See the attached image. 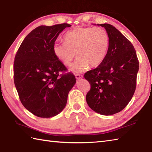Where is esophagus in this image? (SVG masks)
<instances>
[{"label":"esophagus","mask_w":152,"mask_h":152,"mask_svg":"<svg viewBox=\"0 0 152 152\" xmlns=\"http://www.w3.org/2000/svg\"><path fill=\"white\" fill-rule=\"evenodd\" d=\"M75 77L77 80H79V79H81L83 78V76L82 74H75Z\"/></svg>","instance_id":"34e87169"}]
</instances>
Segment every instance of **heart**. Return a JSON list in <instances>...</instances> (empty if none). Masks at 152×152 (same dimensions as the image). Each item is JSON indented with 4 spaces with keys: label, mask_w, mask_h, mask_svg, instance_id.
Masks as SVG:
<instances>
[{
    "label": "heart",
    "mask_w": 152,
    "mask_h": 152,
    "mask_svg": "<svg viewBox=\"0 0 152 152\" xmlns=\"http://www.w3.org/2000/svg\"><path fill=\"white\" fill-rule=\"evenodd\" d=\"M64 42H56L55 56L64 65L70 66L76 54L78 56L70 70L83 72L91 65L95 67L104 60L109 48L108 32L102 27H76L64 35Z\"/></svg>",
    "instance_id": "1"
}]
</instances>
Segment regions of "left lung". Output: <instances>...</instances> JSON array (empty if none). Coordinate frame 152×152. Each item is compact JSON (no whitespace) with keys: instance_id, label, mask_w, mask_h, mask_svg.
<instances>
[{"instance_id":"1","label":"left lung","mask_w":152,"mask_h":152,"mask_svg":"<svg viewBox=\"0 0 152 152\" xmlns=\"http://www.w3.org/2000/svg\"><path fill=\"white\" fill-rule=\"evenodd\" d=\"M98 25L108 32L109 48L102 63L84 74L91 84L86 101L93 110L110 115L121 111L133 97L139 62L133 44L117 28L107 23Z\"/></svg>"}]
</instances>
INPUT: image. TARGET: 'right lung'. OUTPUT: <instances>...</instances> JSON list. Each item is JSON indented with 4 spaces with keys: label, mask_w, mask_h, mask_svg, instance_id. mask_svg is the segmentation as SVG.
Wrapping results in <instances>:
<instances>
[{
    "label": "right lung",
    "mask_w": 152,
    "mask_h": 152,
    "mask_svg": "<svg viewBox=\"0 0 152 152\" xmlns=\"http://www.w3.org/2000/svg\"><path fill=\"white\" fill-rule=\"evenodd\" d=\"M70 24L34 28L25 38L16 53L14 80L19 99L27 110L38 117L57 115L65 107L68 94L76 83L71 72L55 56L53 44Z\"/></svg>",
    "instance_id": "1"
}]
</instances>
